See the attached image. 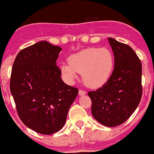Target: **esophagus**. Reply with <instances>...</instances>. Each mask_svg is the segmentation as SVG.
<instances>
[{
  "mask_svg": "<svg viewBox=\"0 0 154 154\" xmlns=\"http://www.w3.org/2000/svg\"><path fill=\"white\" fill-rule=\"evenodd\" d=\"M85 93H86V92L84 90H82V89H80V90L79 91V96H83Z\"/></svg>",
  "mask_w": 154,
  "mask_h": 154,
  "instance_id": "esophagus-1",
  "label": "esophagus"
}]
</instances>
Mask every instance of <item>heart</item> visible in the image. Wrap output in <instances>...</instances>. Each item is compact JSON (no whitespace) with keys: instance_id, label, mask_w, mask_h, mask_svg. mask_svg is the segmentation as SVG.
I'll return each mask as SVG.
<instances>
[{"instance_id":"obj_1","label":"heart","mask_w":154,"mask_h":154,"mask_svg":"<svg viewBox=\"0 0 154 154\" xmlns=\"http://www.w3.org/2000/svg\"><path fill=\"white\" fill-rule=\"evenodd\" d=\"M113 66V55L108 48H89L69 56V62L62 64L60 69L68 81H73L79 73L87 86L99 88L108 81Z\"/></svg>"}]
</instances>
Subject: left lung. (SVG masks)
<instances>
[{
	"label": "left lung",
	"instance_id": "obj_1",
	"mask_svg": "<svg viewBox=\"0 0 154 154\" xmlns=\"http://www.w3.org/2000/svg\"><path fill=\"white\" fill-rule=\"evenodd\" d=\"M113 51L114 69L108 81L96 91L88 92L92 114L108 127L126 122L142 97V64L130 46L109 38Z\"/></svg>",
	"mask_w": 154,
	"mask_h": 154
}]
</instances>
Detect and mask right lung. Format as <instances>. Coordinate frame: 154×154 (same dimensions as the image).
I'll list each match as a JSON object with an SVG mask.
<instances>
[{
  "instance_id": "obj_1",
  "label": "right lung",
  "mask_w": 154,
  "mask_h": 154,
  "mask_svg": "<svg viewBox=\"0 0 154 154\" xmlns=\"http://www.w3.org/2000/svg\"><path fill=\"white\" fill-rule=\"evenodd\" d=\"M62 48L45 41L21 50L12 66L10 89L19 117L31 130L45 135L65 125L79 89L61 78L56 61Z\"/></svg>"
}]
</instances>
